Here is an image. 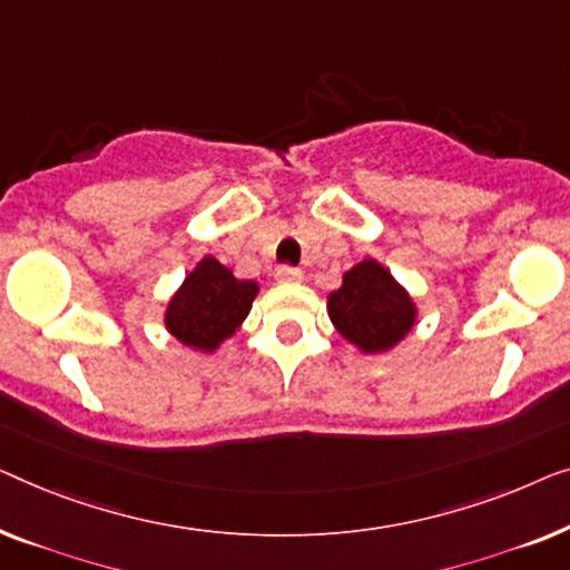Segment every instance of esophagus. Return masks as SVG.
<instances>
[{
	"mask_svg": "<svg viewBox=\"0 0 570 570\" xmlns=\"http://www.w3.org/2000/svg\"><path fill=\"white\" fill-rule=\"evenodd\" d=\"M276 282H282V284H296V282H302V271H299V268H292V266L276 268Z\"/></svg>",
	"mask_w": 570,
	"mask_h": 570,
	"instance_id": "esophagus-1",
	"label": "esophagus"
}]
</instances>
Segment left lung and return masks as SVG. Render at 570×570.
<instances>
[{
  "label": "left lung",
  "mask_w": 570,
  "mask_h": 570,
  "mask_svg": "<svg viewBox=\"0 0 570 570\" xmlns=\"http://www.w3.org/2000/svg\"><path fill=\"white\" fill-rule=\"evenodd\" d=\"M335 331L364 354L395 348L415 325V304L382 263L366 258L343 274L341 288L327 294Z\"/></svg>",
  "instance_id": "1"
}]
</instances>
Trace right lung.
<instances>
[{
    "instance_id": "add662e5",
    "label": "right lung",
    "mask_w": 570,
    "mask_h": 570,
    "mask_svg": "<svg viewBox=\"0 0 570 570\" xmlns=\"http://www.w3.org/2000/svg\"><path fill=\"white\" fill-rule=\"evenodd\" d=\"M255 296L258 284L235 278L227 266L206 255L167 302L165 327L183 346L212 354L243 325Z\"/></svg>"
}]
</instances>
